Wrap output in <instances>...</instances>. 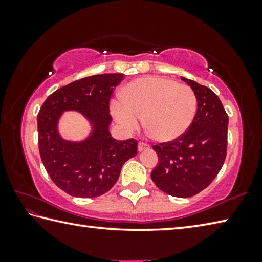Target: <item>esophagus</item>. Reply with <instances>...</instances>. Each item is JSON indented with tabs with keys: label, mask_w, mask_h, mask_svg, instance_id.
I'll return each instance as SVG.
<instances>
[{
	"label": "esophagus",
	"mask_w": 262,
	"mask_h": 262,
	"mask_svg": "<svg viewBox=\"0 0 262 262\" xmlns=\"http://www.w3.org/2000/svg\"><path fill=\"white\" fill-rule=\"evenodd\" d=\"M148 149H150V145L147 144V143H144V142H140L139 145H137V150H139L140 152L144 151V150H148Z\"/></svg>",
	"instance_id": "34e87169"
}]
</instances>
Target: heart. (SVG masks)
Here are the masks:
<instances>
[{"instance_id":"1","label":"heart","mask_w":262,"mask_h":262,"mask_svg":"<svg viewBox=\"0 0 262 262\" xmlns=\"http://www.w3.org/2000/svg\"><path fill=\"white\" fill-rule=\"evenodd\" d=\"M120 96L122 101L111 103V113L119 125L134 132L143 118L144 127L159 142L183 136L196 114L198 99L193 89L170 78H137L122 89Z\"/></svg>"}]
</instances>
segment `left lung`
I'll return each mask as SVG.
<instances>
[{"instance_id":"obj_1","label":"left lung","mask_w":262,"mask_h":262,"mask_svg":"<svg viewBox=\"0 0 262 262\" xmlns=\"http://www.w3.org/2000/svg\"><path fill=\"white\" fill-rule=\"evenodd\" d=\"M193 89L198 111L183 136L154 145L158 164L151 179L164 193L189 198L211 184L227 156L229 117L221 100L209 88L181 77Z\"/></svg>"}]
</instances>
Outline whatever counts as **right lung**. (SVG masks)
Masks as SVG:
<instances>
[{
    "mask_svg": "<svg viewBox=\"0 0 262 262\" xmlns=\"http://www.w3.org/2000/svg\"><path fill=\"white\" fill-rule=\"evenodd\" d=\"M123 74L78 79L53 92L39 111V152L57 187L76 198H96L113 187L123 164L136 156L137 141H118L110 133V98ZM68 110L81 113L91 125L83 140L61 137L58 122Z\"/></svg>",
    "mask_w": 262,
    "mask_h": 262,
    "instance_id": "1",
    "label": "right lung"
}]
</instances>
